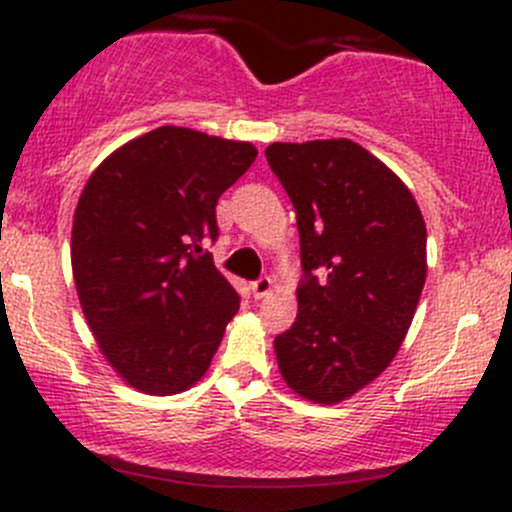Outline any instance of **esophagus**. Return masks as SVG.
Listing matches in <instances>:
<instances>
[{"label":"esophagus","mask_w":512,"mask_h":512,"mask_svg":"<svg viewBox=\"0 0 512 512\" xmlns=\"http://www.w3.org/2000/svg\"><path fill=\"white\" fill-rule=\"evenodd\" d=\"M270 289H272V280L270 277H257L255 282H252V297L255 299H262V297H267V294H270Z\"/></svg>","instance_id":"1"}]
</instances>
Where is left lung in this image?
<instances>
[{
    "mask_svg": "<svg viewBox=\"0 0 512 512\" xmlns=\"http://www.w3.org/2000/svg\"><path fill=\"white\" fill-rule=\"evenodd\" d=\"M272 173L297 213V319L275 337L285 381L337 404L389 366L426 282V225L414 195L359 143H272Z\"/></svg>",
    "mask_w": 512,
    "mask_h": 512,
    "instance_id": "obj_1",
    "label": "left lung"
}]
</instances>
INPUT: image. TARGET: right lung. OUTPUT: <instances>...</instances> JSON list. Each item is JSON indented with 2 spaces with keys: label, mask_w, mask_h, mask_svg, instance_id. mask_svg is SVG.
<instances>
[{
  "label": "right lung",
  "mask_w": 512,
  "mask_h": 512,
  "mask_svg": "<svg viewBox=\"0 0 512 512\" xmlns=\"http://www.w3.org/2000/svg\"><path fill=\"white\" fill-rule=\"evenodd\" d=\"M257 151L163 126L111 153L81 193L71 267L86 322L113 369L146 394L193 386L240 294L205 250L218 198Z\"/></svg>",
  "instance_id": "obj_1"
}]
</instances>
